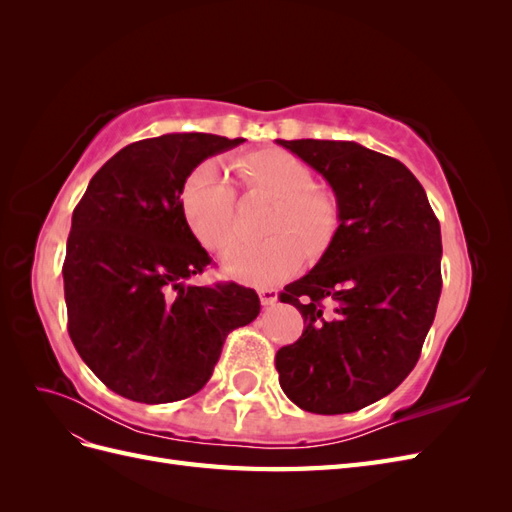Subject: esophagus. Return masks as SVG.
<instances>
[{
	"mask_svg": "<svg viewBox=\"0 0 512 512\" xmlns=\"http://www.w3.org/2000/svg\"><path fill=\"white\" fill-rule=\"evenodd\" d=\"M258 297H260V303L269 307V305H275L277 303V297H280V292H277L275 288H260L258 290Z\"/></svg>",
	"mask_w": 512,
	"mask_h": 512,
	"instance_id": "1",
	"label": "esophagus"
}]
</instances>
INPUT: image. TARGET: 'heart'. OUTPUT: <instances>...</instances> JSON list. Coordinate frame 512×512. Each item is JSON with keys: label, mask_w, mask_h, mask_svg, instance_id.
<instances>
[{"label": "heart", "mask_w": 512, "mask_h": 512, "mask_svg": "<svg viewBox=\"0 0 512 512\" xmlns=\"http://www.w3.org/2000/svg\"><path fill=\"white\" fill-rule=\"evenodd\" d=\"M245 188L271 196L262 220L267 239L232 250L222 269L252 286H273L301 267L303 254L318 258L333 243L342 209L333 192L318 188L314 170L286 149H260L237 160ZM181 209L194 237L211 252L235 241V188L215 162L198 164L185 179Z\"/></svg>", "instance_id": "b5f03b06"}]
</instances>
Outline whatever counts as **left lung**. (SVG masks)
<instances>
[{
	"label": "left lung",
	"mask_w": 512,
	"mask_h": 512,
	"mask_svg": "<svg viewBox=\"0 0 512 512\" xmlns=\"http://www.w3.org/2000/svg\"><path fill=\"white\" fill-rule=\"evenodd\" d=\"M329 181L342 209L333 243L280 301L301 312L275 354L286 397L314 414L361 410L414 369L442 292V237L423 185L352 141H277Z\"/></svg>",
	"instance_id": "1"
}]
</instances>
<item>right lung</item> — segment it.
Here are the masks:
<instances>
[{"label":"right lung","instance_id":"right-lung-1","mask_svg":"<svg viewBox=\"0 0 512 512\" xmlns=\"http://www.w3.org/2000/svg\"><path fill=\"white\" fill-rule=\"evenodd\" d=\"M241 143L203 132L132 143L91 177L72 213L61 271L68 333L121 397L168 404L198 393L226 335L260 314L252 288L185 284L211 262L185 222V179Z\"/></svg>","mask_w":512,"mask_h":512}]
</instances>
